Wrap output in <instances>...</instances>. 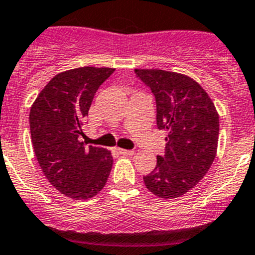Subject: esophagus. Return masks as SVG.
Returning <instances> with one entry per match:
<instances>
[{
	"instance_id": "esophagus-1",
	"label": "esophagus",
	"mask_w": 255,
	"mask_h": 255,
	"mask_svg": "<svg viewBox=\"0 0 255 255\" xmlns=\"http://www.w3.org/2000/svg\"><path fill=\"white\" fill-rule=\"evenodd\" d=\"M117 151H118V153H120V155H123V156H131L135 153V151H132V150H125V148H119V147L117 148Z\"/></svg>"
}]
</instances>
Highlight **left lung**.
<instances>
[{
	"instance_id": "1",
	"label": "left lung",
	"mask_w": 255,
	"mask_h": 255,
	"mask_svg": "<svg viewBox=\"0 0 255 255\" xmlns=\"http://www.w3.org/2000/svg\"><path fill=\"white\" fill-rule=\"evenodd\" d=\"M156 99V123L167 131L165 155L143 176L146 188L165 200L192 190L217 153L219 117L212 99L192 78L161 69H135Z\"/></svg>"
}]
</instances>
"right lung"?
I'll use <instances>...</instances> for the list:
<instances>
[{
	"label": "right lung",
	"instance_id": "obj_1",
	"mask_svg": "<svg viewBox=\"0 0 255 255\" xmlns=\"http://www.w3.org/2000/svg\"><path fill=\"white\" fill-rule=\"evenodd\" d=\"M114 68L82 67L50 79L29 113L37 161L55 190L73 200H88L104 188L113 167L107 148L85 147L83 123L100 85Z\"/></svg>",
	"mask_w": 255,
	"mask_h": 255
}]
</instances>
